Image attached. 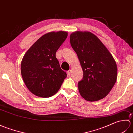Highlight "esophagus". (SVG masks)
<instances>
[{"mask_svg":"<svg viewBox=\"0 0 133 133\" xmlns=\"http://www.w3.org/2000/svg\"><path fill=\"white\" fill-rule=\"evenodd\" d=\"M67 74H68L69 75H70V74H71V70H69V71H67Z\"/></svg>","mask_w":133,"mask_h":133,"instance_id":"1","label":"esophagus"}]
</instances>
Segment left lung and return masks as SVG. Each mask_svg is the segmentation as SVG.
Listing matches in <instances>:
<instances>
[{
  "mask_svg": "<svg viewBox=\"0 0 133 133\" xmlns=\"http://www.w3.org/2000/svg\"><path fill=\"white\" fill-rule=\"evenodd\" d=\"M70 44L77 53L83 71L78 90L84 99H103L111 91L117 78L113 56L100 39L89 31H77L70 36Z\"/></svg>",
  "mask_w": 133,
  "mask_h": 133,
  "instance_id": "obj_1",
  "label": "left lung"
}]
</instances>
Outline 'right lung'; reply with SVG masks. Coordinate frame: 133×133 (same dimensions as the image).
<instances>
[{"label": "right lung", "mask_w": 133, "mask_h": 133, "mask_svg": "<svg viewBox=\"0 0 133 133\" xmlns=\"http://www.w3.org/2000/svg\"><path fill=\"white\" fill-rule=\"evenodd\" d=\"M68 33L50 32L38 39L25 54L21 74L27 89L39 97L48 98L61 88L67 74L62 70L55 54Z\"/></svg>", "instance_id": "1"}]
</instances>
